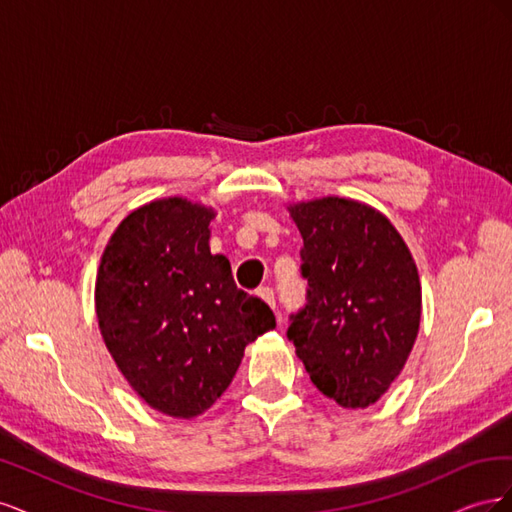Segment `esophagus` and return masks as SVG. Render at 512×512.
<instances>
[{"mask_svg": "<svg viewBox=\"0 0 512 512\" xmlns=\"http://www.w3.org/2000/svg\"><path fill=\"white\" fill-rule=\"evenodd\" d=\"M258 297L265 301L269 307H273L275 309V294H273V290L271 288H258Z\"/></svg>", "mask_w": 512, "mask_h": 512, "instance_id": "esophagus-1", "label": "esophagus"}]
</instances>
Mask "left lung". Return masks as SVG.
I'll return each mask as SVG.
<instances>
[{
  "label": "left lung",
  "instance_id": "left-lung-1",
  "mask_svg": "<svg viewBox=\"0 0 512 512\" xmlns=\"http://www.w3.org/2000/svg\"><path fill=\"white\" fill-rule=\"evenodd\" d=\"M303 237L307 303L288 339L337 406L367 408L401 374L421 324L416 262L384 213L352 198L288 205Z\"/></svg>",
  "mask_w": 512,
  "mask_h": 512
}]
</instances>
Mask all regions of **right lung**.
<instances>
[{
	"instance_id": "1",
	"label": "right lung",
	"mask_w": 512,
	"mask_h": 512,
	"mask_svg": "<svg viewBox=\"0 0 512 512\" xmlns=\"http://www.w3.org/2000/svg\"><path fill=\"white\" fill-rule=\"evenodd\" d=\"M215 209L168 196L128 213L96 275V316L121 376L147 406L194 418L228 389L245 346L275 329L265 301L211 254Z\"/></svg>"
}]
</instances>
